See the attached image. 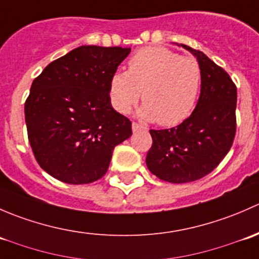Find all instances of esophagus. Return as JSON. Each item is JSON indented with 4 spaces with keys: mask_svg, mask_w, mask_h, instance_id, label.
Returning a JSON list of instances; mask_svg holds the SVG:
<instances>
[{
    "mask_svg": "<svg viewBox=\"0 0 259 259\" xmlns=\"http://www.w3.org/2000/svg\"><path fill=\"white\" fill-rule=\"evenodd\" d=\"M132 127H133V132H138V130H140V129H144V126L140 124H138V122H133Z\"/></svg>",
    "mask_w": 259,
    "mask_h": 259,
    "instance_id": "obj_1",
    "label": "esophagus"
}]
</instances>
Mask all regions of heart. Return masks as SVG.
<instances>
[{"label": "heart", "instance_id": "b5f03b06", "mask_svg": "<svg viewBox=\"0 0 259 259\" xmlns=\"http://www.w3.org/2000/svg\"><path fill=\"white\" fill-rule=\"evenodd\" d=\"M202 88V67L195 57L180 56L161 46H148L133 54L127 71H115L109 82L114 109L126 114L139 101L140 115L161 126H174L194 110Z\"/></svg>", "mask_w": 259, "mask_h": 259}]
</instances>
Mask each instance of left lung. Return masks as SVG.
I'll return each instance as SVG.
<instances>
[{
  "mask_svg": "<svg viewBox=\"0 0 259 259\" xmlns=\"http://www.w3.org/2000/svg\"><path fill=\"white\" fill-rule=\"evenodd\" d=\"M202 67V90L194 111L178 126L150 130L149 170L169 183L208 176L231 150L236 137L237 86L228 72L199 50L182 45Z\"/></svg>",
  "mask_w": 259,
  "mask_h": 259,
  "instance_id": "left-lung-1",
  "label": "left lung"
}]
</instances>
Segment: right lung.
<instances>
[{
	"label": "right lung",
	"instance_id": "add662e5",
	"mask_svg": "<svg viewBox=\"0 0 259 259\" xmlns=\"http://www.w3.org/2000/svg\"><path fill=\"white\" fill-rule=\"evenodd\" d=\"M130 49L80 46L33 80L25 103L27 137L38 165L69 184L103 178L132 121L115 111L109 82Z\"/></svg>",
	"mask_w": 259,
	"mask_h": 259
}]
</instances>
